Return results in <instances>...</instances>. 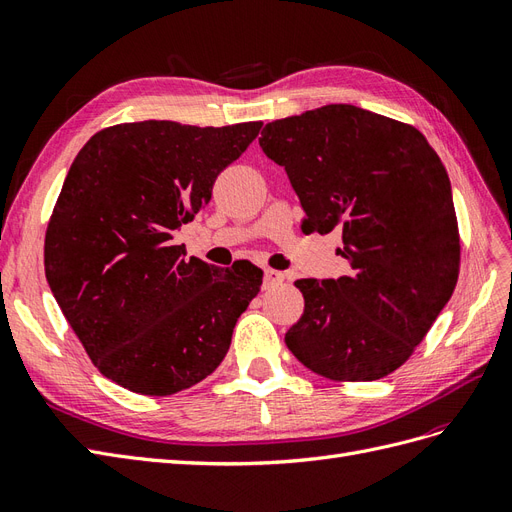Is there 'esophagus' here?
Returning <instances> with one entry per match:
<instances>
[{
    "instance_id": "34e87169",
    "label": "esophagus",
    "mask_w": 512,
    "mask_h": 512,
    "mask_svg": "<svg viewBox=\"0 0 512 512\" xmlns=\"http://www.w3.org/2000/svg\"><path fill=\"white\" fill-rule=\"evenodd\" d=\"M282 282H284V273L275 271V269H267L265 271V282H262V286H265V290H269V288L280 286Z\"/></svg>"
}]
</instances>
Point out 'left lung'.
<instances>
[{"mask_svg":"<svg viewBox=\"0 0 512 512\" xmlns=\"http://www.w3.org/2000/svg\"><path fill=\"white\" fill-rule=\"evenodd\" d=\"M284 166L305 230H342L350 275L297 280L305 309L286 346L316 374L369 382L404 365L451 299L459 230L451 181L427 138L352 104L271 121L258 138Z\"/></svg>","mask_w":512,"mask_h":512,"instance_id":"8db88e82","label":"left lung"}]
</instances>
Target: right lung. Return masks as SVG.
Returning a JSON list of instances; mask_svg holds the SVG:
<instances>
[{"label":"right lung","mask_w":512,"mask_h":512,"mask_svg":"<svg viewBox=\"0 0 512 512\" xmlns=\"http://www.w3.org/2000/svg\"><path fill=\"white\" fill-rule=\"evenodd\" d=\"M260 128L119 123L74 158L46 230V280L89 359L123 389L173 395L224 361L262 271L188 258L175 230Z\"/></svg>","instance_id":"right-lung-1"}]
</instances>
